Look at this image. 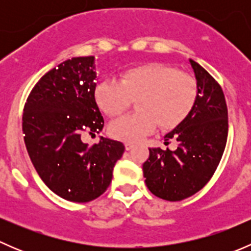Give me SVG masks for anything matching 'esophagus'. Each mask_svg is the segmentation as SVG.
<instances>
[{
    "instance_id": "34e87169",
    "label": "esophagus",
    "mask_w": 251,
    "mask_h": 251,
    "mask_svg": "<svg viewBox=\"0 0 251 251\" xmlns=\"http://www.w3.org/2000/svg\"><path fill=\"white\" fill-rule=\"evenodd\" d=\"M133 148V143L131 142H125V149L126 151H131Z\"/></svg>"
}]
</instances>
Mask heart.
I'll return each instance as SVG.
<instances>
[{"label":"heart","mask_w":251,"mask_h":251,"mask_svg":"<svg viewBox=\"0 0 251 251\" xmlns=\"http://www.w3.org/2000/svg\"><path fill=\"white\" fill-rule=\"evenodd\" d=\"M96 102L107 115L123 113L137 100V114L124 115L109 125L116 140L136 142L153 132L158 124L170 130L183 123L194 107L197 83L188 74L163 63L135 65L121 74V81L107 78L97 86Z\"/></svg>","instance_id":"b5f03b06"}]
</instances>
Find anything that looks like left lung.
Segmentation results:
<instances>
[{
  "instance_id": "left-lung-1",
  "label": "left lung",
  "mask_w": 251,
  "mask_h": 251,
  "mask_svg": "<svg viewBox=\"0 0 251 251\" xmlns=\"http://www.w3.org/2000/svg\"><path fill=\"white\" fill-rule=\"evenodd\" d=\"M197 78L196 103L186 120L165 136L177 148L149 149L143 176L158 198L179 201L193 196L210 181L226 147L228 111L224 91L216 80L194 60H189Z\"/></svg>"
}]
</instances>
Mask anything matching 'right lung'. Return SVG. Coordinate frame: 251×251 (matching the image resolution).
Listing matches in <instances>:
<instances>
[{
  "label": "right lung",
  "instance_id": "add662e5",
  "mask_svg": "<svg viewBox=\"0 0 251 251\" xmlns=\"http://www.w3.org/2000/svg\"><path fill=\"white\" fill-rule=\"evenodd\" d=\"M95 58L75 57L46 73L30 92L23 133L31 163L45 184L69 201L102 196L125 147L100 137L93 146L83 133H100L104 119L96 103Z\"/></svg>",
  "mask_w": 251,
  "mask_h": 251
}]
</instances>
